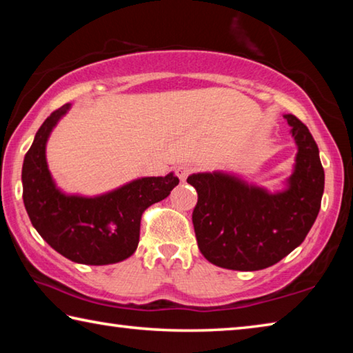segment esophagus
Wrapping results in <instances>:
<instances>
[{"mask_svg": "<svg viewBox=\"0 0 353 353\" xmlns=\"http://www.w3.org/2000/svg\"><path fill=\"white\" fill-rule=\"evenodd\" d=\"M193 171H194L193 166L183 163V165H179V166H177V168H176V174L179 176V179H181L182 182H185V181H187V177H188Z\"/></svg>", "mask_w": 353, "mask_h": 353, "instance_id": "34e87169", "label": "esophagus"}]
</instances>
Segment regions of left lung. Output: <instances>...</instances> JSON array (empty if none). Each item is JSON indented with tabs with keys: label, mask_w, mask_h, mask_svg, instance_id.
I'll use <instances>...</instances> for the list:
<instances>
[{
	"label": "left lung",
	"mask_w": 353,
	"mask_h": 353,
	"mask_svg": "<svg viewBox=\"0 0 353 353\" xmlns=\"http://www.w3.org/2000/svg\"><path fill=\"white\" fill-rule=\"evenodd\" d=\"M285 119L299 148L288 190L270 194L223 172L187 179L198 191L193 210L196 240L213 265L234 271L276 265L305 240L318 216L324 193L318 145L301 119L294 115Z\"/></svg>",
	"instance_id": "left-lung-1"
}]
</instances>
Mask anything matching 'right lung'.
Wrapping results in <instances>:
<instances>
[{"label": "right lung", "instance_id": "add662e5", "mask_svg": "<svg viewBox=\"0 0 353 353\" xmlns=\"http://www.w3.org/2000/svg\"><path fill=\"white\" fill-rule=\"evenodd\" d=\"M70 109L59 107L35 134L23 163V202L40 236L68 260L82 265H110L135 252L141 214L179 183L165 177H143L98 198L65 196L48 171L45 146L52 128Z\"/></svg>", "mask_w": 353, "mask_h": 353}]
</instances>
